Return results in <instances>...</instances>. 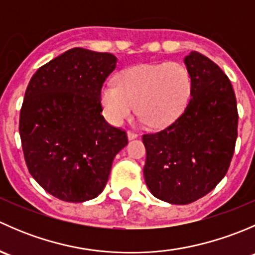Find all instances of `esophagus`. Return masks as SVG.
<instances>
[{
    "mask_svg": "<svg viewBox=\"0 0 255 255\" xmlns=\"http://www.w3.org/2000/svg\"><path fill=\"white\" fill-rule=\"evenodd\" d=\"M127 137H128V139L132 140V139H135V138H138V134H137V133L130 132V130H128V132H127Z\"/></svg>",
    "mask_w": 255,
    "mask_h": 255,
    "instance_id": "34e87169",
    "label": "esophagus"
}]
</instances>
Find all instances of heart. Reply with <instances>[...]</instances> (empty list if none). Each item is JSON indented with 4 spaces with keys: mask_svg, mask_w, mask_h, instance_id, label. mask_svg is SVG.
Listing matches in <instances>:
<instances>
[{
    "mask_svg": "<svg viewBox=\"0 0 255 255\" xmlns=\"http://www.w3.org/2000/svg\"><path fill=\"white\" fill-rule=\"evenodd\" d=\"M191 87V75L182 64H142L125 69L117 84L106 82L100 90V104L113 126H120L137 107L139 121L161 127L184 112Z\"/></svg>",
    "mask_w": 255,
    "mask_h": 255,
    "instance_id": "obj_1",
    "label": "heart"
}]
</instances>
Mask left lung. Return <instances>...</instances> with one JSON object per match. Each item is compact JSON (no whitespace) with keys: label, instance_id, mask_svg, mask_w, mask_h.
I'll list each match as a JSON object with an SVG mask.
<instances>
[{"label":"left lung","instance_id":"8db88e82","mask_svg":"<svg viewBox=\"0 0 255 255\" xmlns=\"http://www.w3.org/2000/svg\"><path fill=\"white\" fill-rule=\"evenodd\" d=\"M191 96L171 125L143 135L144 179L156 199L186 205L212 191L227 174L237 140L232 84L217 64L197 51L185 56Z\"/></svg>","mask_w":255,"mask_h":255}]
</instances>
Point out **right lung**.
Here are the masks:
<instances>
[{
    "label": "right lung",
    "instance_id": "1",
    "mask_svg": "<svg viewBox=\"0 0 255 255\" xmlns=\"http://www.w3.org/2000/svg\"><path fill=\"white\" fill-rule=\"evenodd\" d=\"M117 58L73 48L40 66L25 90L19 135L30 175L54 197L84 202L104 191L125 130L101 115L100 90Z\"/></svg>",
    "mask_w": 255,
    "mask_h": 255
}]
</instances>
